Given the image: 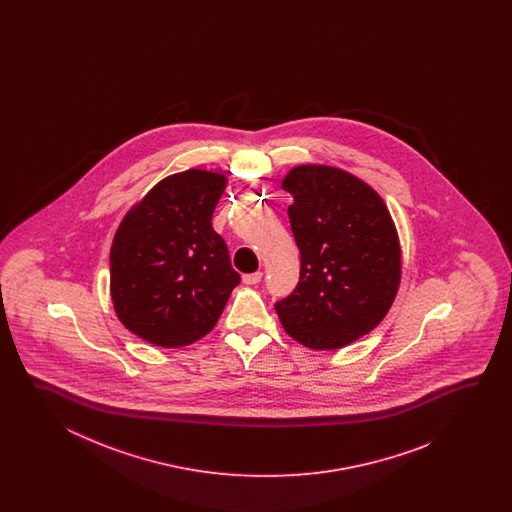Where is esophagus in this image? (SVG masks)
I'll use <instances>...</instances> for the list:
<instances>
[{
	"instance_id": "esophagus-1",
	"label": "esophagus",
	"mask_w": 512,
	"mask_h": 512,
	"mask_svg": "<svg viewBox=\"0 0 512 512\" xmlns=\"http://www.w3.org/2000/svg\"><path fill=\"white\" fill-rule=\"evenodd\" d=\"M261 276H263V272H251V274H243V283H247V285H254V283L261 282Z\"/></svg>"
}]
</instances>
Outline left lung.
Returning a JSON list of instances; mask_svg holds the SVG:
<instances>
[{"instance_id": "left-lung-1", "label": "left lung", "mask_w": 512, "mask_h": 512, "mask_svg": "<svg viewBox=\"0 0 512 512\" xmlns=\"http://www.w3.org/2000/svg\"><path fill=\"white\" fill-rule=\"evenodd\" d=\"M300 249V282L274 304L285 331L311 349H338L370 333L401 282V249L371 186L331 166H296L283 179Z\"/></svg>"}]
</instances>
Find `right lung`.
Wrapping results in <instances>:
<instances>
[{
    "mask_svg": "<svg viewBox=\"0 0 512 512\" xmlns=\"http://www.w3.org/2000/svg\"><path fill=\"white\" fill-rule=\"evenodd\" d=\"M227 179L205 170L170 175L122 219L109 252L120 322L161 348L212 331L240 274L212 214Z\"/></svg>",
    "mask_w": 512,
    "mask_h": 512,
    "instance_id": "right-lung-1",
    "label": "right lung"
}]
</instances>
